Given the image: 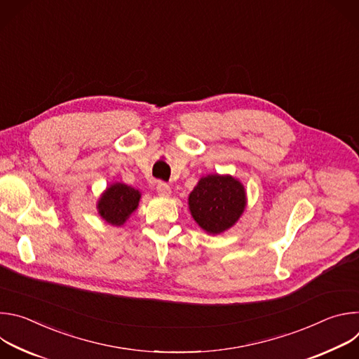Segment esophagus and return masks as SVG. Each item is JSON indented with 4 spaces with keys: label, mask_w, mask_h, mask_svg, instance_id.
I'll use <instances>...</instances> for the list:
<instances>
[{
    "label": "esophagus",
    "mask_w": 359,
    "mask_h": 359,
    "mask_svg": "<svg viewBox=\"0 0 359 359\" xmlns=\"http://www.w3.org/2000/svg\"><path fill=\"white\" fill-rule=\"evenodd\" d=\"M156 190H158V194L162 196V197H169L172 190H170V186L166 184L165 182H159L158 186H156Z\"/></svg>",
    "instance_id": "1"
}]
</instances>
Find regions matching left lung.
Returning a JSON list of instances; mask_svg holds the SVG:
<instances>
[{"label":"left lung","mask_w":359,"mask_h":359,"mask_svg":"<svg viewBox=\"0 0 359 359\" xmlns=\"http://www.w3.org/2000/svg\"><path fill=\"white\" fill-rule=\"evenodd\" d=\"M245 203L244 186L230 175L204 176L189 194L193 219L209 234H220L233 227Z\"/></svg>","instance_id":"1"}]
</instances>
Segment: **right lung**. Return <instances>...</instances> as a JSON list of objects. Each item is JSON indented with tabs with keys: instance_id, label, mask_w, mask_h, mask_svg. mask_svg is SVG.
<instances>
[{
	"instance_id": "right-lung-1",
	"label": "right lung",
	"mask_w": 359,
	"mask_h": 359,
	"mask_svg": "<svg viewBox=\"0 0 359 359\" xmlns=\"http://www.w3.org/2000/svg\"><path fill=\"white\" fill-rule=\"evenodd\" d=\"M140 191L123 184H111L97 200L96 209L99 216L112 226H122L137 209Z\"/></svg>"
}]
</instances>
